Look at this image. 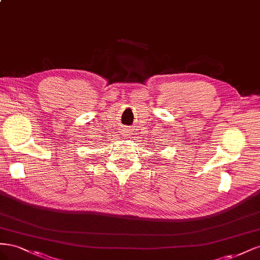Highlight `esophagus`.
Here are the masks:
<instances>
[{"instance_id": "obj_1", "label": "esophagus", "mask_w": 260, "mask_h": 260, "mask_svg": "<svg viewBox=\"0 0 260 260\" xmlns=\"http://www.w3.org/2000/svg\"><path fill=\"white\" fill-rule=\"evenodd\" d=\"M126 132H127V131H126Z\"/></svg>"}]
</instances>
